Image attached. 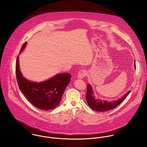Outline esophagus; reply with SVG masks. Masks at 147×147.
<instances>
[{
    "label": "esophagus",
    "instance_id": "34e87169",
    "mask_svg": "<svg viewBox=\"0 0 147 147\" xmlns=\"http://www.w3.org/2000/svg\"><path fill=\"white\" fill-rule=\"evenodd\" d=\"M85 75H86L85 71L84 69H82L79 72V73L78 74V78L79 79H83L85 76Z\"/></svg>",
    "mask_w": 147,
    "mask_h": 147
}]
</instances>
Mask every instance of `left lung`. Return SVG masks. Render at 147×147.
Wrapping results in <instances>:
<instances>
[{
  "instance_id": "obj_1",
  "label": "left lung",
  "mask_w": 147,
  "mask_h": 147,
  "mask_svg": "<svg viewBox=\"0 0 147 147\" xmlns=\"http://www.w3.org/2000/svg\"><path fill=\"white\" fill-rule=\"evenodd\" d=\"M134 67L136 68V65L134 64ZM131 90L127 92L121 98L115 101H104L96 98L94 95L93 88L89 84L87 85V92L86 94V100L89 106L96 111H106L113 109L119 105L130 93Z\"/></svg>"
}]
</instances>
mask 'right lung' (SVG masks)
<instances>
[{
  "label": "right lung",
  "instance_id": "1",
  "mask_svg": "<svg viewBox=\"0 0 147 147\" xmlns=\"http://www.w3.org/2000/svg\"><path fill=\"white\" fill-rule=\"evenodd\" d=\"M27 42L21 47L20 54L25 49ZM16 74L19 88L28 100L35 107L41 110H50L58 106L62 97L63 93L70 82L69 74H58L41 82L28 80L22 75L19 56L16 63Z\"/></svg>",
  "mask_w": 147,
  "mask_h": 147
}]
</instances>
